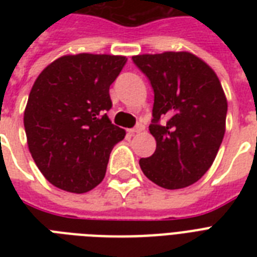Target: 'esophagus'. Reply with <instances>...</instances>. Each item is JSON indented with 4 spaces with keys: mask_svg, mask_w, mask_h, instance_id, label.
Masks as SVG:
<instances>
[{
    "mask_svg": "<svg viewBox=\"0 0 257 257\" xmlns=\"http://www.w3.org/2000/svg\"><path fill=\"white\" fill-rule=\"evenodd\" d=\"M143 131H144V125L139 124L137 126H135V128L129 129L128 132H129V135H135V133H140V132H143Z\"/></svg>",
    "mask_w": 257,
    "mask_h": 257,
    "instance_id": "obj_1",
    "label": "esophagus"
}]
</instances>
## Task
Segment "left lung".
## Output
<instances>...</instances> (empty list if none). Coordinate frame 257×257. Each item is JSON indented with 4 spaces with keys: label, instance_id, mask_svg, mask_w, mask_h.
<instances>
[{
    "label": "left lung",
    "instance_id": "obj_1",
    "mask_svg": "<svg viewBox=\"0 0 257 257\" xmlns=\"http://www.w3.org/2000/svg\"><path fill=\"white\" fill-rule=\"evenodd\" d=\"M155 92L152 156L141 171L165 189L195 184L211 168L225 133L227 98L211 66L189 52L133 56Z\"/></svg>",
    "mask_w": 257,
    "mask_h": 257
}]
</instances>
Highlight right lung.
Returning a JSON list of instances; mask_svg holds the SVG:
<instances>
[{
    "mask_svg": "<svg viewBox=\"0 0 257 257\" xmlns=\"http://www.w3.org/2000/svg\"><path fill=\"white\" fill-rule=\"evenodd\" d=\"M126 58L69 54L42 70L24 112L34 163L54 187L85 193L102 181L113 147L125 137L112 124L109 86Z\"/></svg>",
    "mask_w": 257,
    "mask_h": 257,
    "instance_id": "add662e5",
    "label": "right lung"
}]
</instances>
